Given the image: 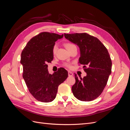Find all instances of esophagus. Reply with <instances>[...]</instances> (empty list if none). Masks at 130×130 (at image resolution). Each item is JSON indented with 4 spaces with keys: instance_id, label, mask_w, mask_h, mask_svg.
Segmentation results:
<instances>
[{
    "instance_id": "1",
    "label": "esophagus",
    "mask_w": 130,
    "mask_h": 130,
    "mask_svg": "<svg viewBox=\"0 0 130 130\" xmlns=\"http://www.w3.org/2000/svg\"><path fill=\"white\" fill-rule=\"evenodd\" d=\"M68 76H73V73L72 72H71L69 71L68 72Z\"/></svg>"
}]
</instances>
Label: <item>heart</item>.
<instances>
[{"mask_svg": "<svg viewBox=\"0 0 130 130\" xmlns=\"http://www.w3.org/2000/svg\"><path fill=\"white\" fill-rule=\"evenodd\" d=\"M64 46L66 48H67L68 51H70L71 50L73 47L75 46L74 44L72 43H66L64 44ZM57 44H55L54 45L53 47V49H52V53L54 55H55L56 53V51H57ZM63 66L66 67L67 68H72V65L71 63H63Z\"/></svg>", "mask_w": 130, "mask_h": 130, "instance_id": "heart-1", "label": "heart"}]
</instances>
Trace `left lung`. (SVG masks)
Wrapping results in <instances>:
<instances>
[{
    "instance_id": "left-lung-1",
    "label": "left lung",
    "mask_w": 130,
    "mask_h": 130,
    "mask_svg": "<svg viewBox=\"0 0 130 130\" xmlns=\"http://www.w3.org/2000/svg\"><path fill=\"white\" fill-rule=\"evenodd\" d=\"M64 37L80 48L79 63L84 66L87 76L78 78L72 92L77 99L92 101L100 95L111 73L112 61L107 48L99 39L87 33L64 34Z\"/></svg>"
}]
</instances>
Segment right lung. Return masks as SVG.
Listing matches in <instances>:
<instances>
[{
  "label": "right lung",
  "instance_id": "obj_1",
  "mask_svg": "<svg viewBox=\"0 0 130 130\" xmlns=\"http://www.w3.org/2000/svg\"><path fill=\"white\" fill-rule=\"evenodd\" d=\"M63 35L43 32L33 37L27 42L21 54L23 77L30 93L37 100L49 103L56 96L58 86L68 75L63 68L50 74L47 63L52 62V49L55 42Z\"/></svg>",
  "mask_w": 130,
  "mask_h": 130
}]
</instances>
